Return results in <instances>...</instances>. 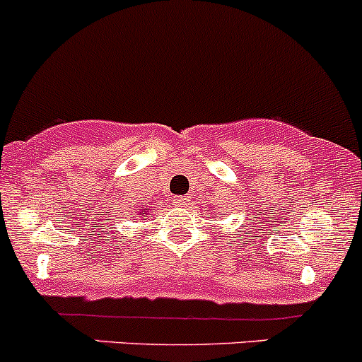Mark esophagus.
<instances>
[{
    "label": "esophagus",
    "instance_id": "esophagus-1",
    "mask_svg": "<svg viewBox=\"0 0 362 362\" xmlns=\"http://www.w3.org/2000/svg\"><path fill=\"white\" fill-rule=\"evenodd\" d=\"M174 204H176L177 207H185L186 204H188V199H186V197H176V199H174Z\"/></svg>",
    "mask_w": 362,
    "mask_h": 362
}]
</instances>
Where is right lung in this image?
Listing matches in <instances>:
<instances>
[{
  "label": "right lung",
  "instance_id": "1",
  "mask_svg": "<svg viewBox=\"0 0 362 362\" xmlns=\"http://www.w3.org/2000/svg\"><path fill=\"white\" fill-rule=\"evenodd\" d=\"M139 214H141V216H144V218H146V216L150 214V209H148V207H146V209H143V211H141Z\"/></svg>",
  "mask_w": 362,
  "mask_h": 362
}]
</instances>
